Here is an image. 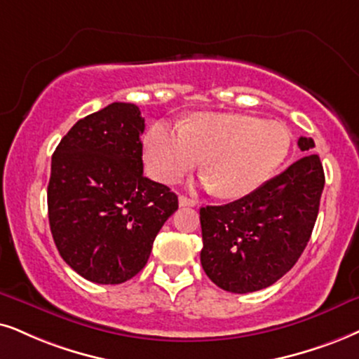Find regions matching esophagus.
Segmentation results:
<instances>
[{"instance_id":"esophagus-1","label":"esophagus","mask_w":359,"mask_h":359,"mask_svg":"<svg viewBox=\"0 0 359 359\" xmlns=\"http://www.w3.org/2000/svg\"><path fill=\"white\" fill-rule=\"evenodd\" d=\"M179 205L180 207H195V205H197V202H195L194 198L185 197V195H180V197H179Z\"/></svg>"}]
</instances>
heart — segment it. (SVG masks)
I'll use <instances>...</instances> for the list:
<instances>
[{"mask_svg":"<svg viewBox=\"0 0 359 359\" xmlns=\"http://www.w3.org/2000/svg\"><path fill=\"white\" fill-rule=\"evenodd\" d=\"M292 134L280 121L247 114H197L180 127L154 124L144 162L154 179L175 184L203 158L208 187L237 198L260 187L288 156Z\"/></svg>","mask_w":359,"mask_h":359,"instance_id":"obj_1","label":"heart"}]
</instances>
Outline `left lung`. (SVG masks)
<instances>
[{
    "label": "left lung",
    "mask_w": 359,
    "mask_h": 359,
    "mask_svg": "<svg viewBox=\"0 0 359 359\" xmlns=\"http://www.w3.org/2000/svg\"><path fill=\"white\" fill-rule=\"evenodd\" d=\"M300 161L252 194L201 208V263L217 287L250 293L273 285L302 257L325 187L311 137L298 139Z\"/></svg>",
    "instance_id": "1"
}]
</instances>
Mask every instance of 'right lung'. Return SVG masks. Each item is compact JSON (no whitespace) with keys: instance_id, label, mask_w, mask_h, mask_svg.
Wrapping results in <instances>:
<instances>
[{"instance_id":"add662e5","label":"right lung","mask_w":359,"mask_h":359,"mask_svg":"<svg viewBox=\"0 0 359 359\" xmlns=\"http://www.w3.org/2000/svg\"><path fill=\"white\" fill-rule=\"evenodd\" d=\"M144 127L135 104L112 102L76 122L53 154L54 243L62 260L94 283L119 285L137 275L179 208L167 185L144 177Z\"/></svg>"}]
</instances>
